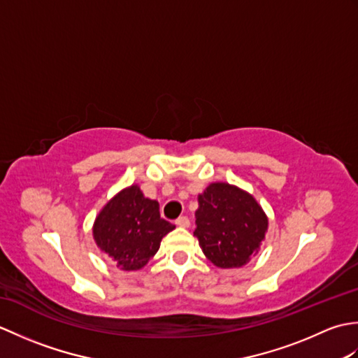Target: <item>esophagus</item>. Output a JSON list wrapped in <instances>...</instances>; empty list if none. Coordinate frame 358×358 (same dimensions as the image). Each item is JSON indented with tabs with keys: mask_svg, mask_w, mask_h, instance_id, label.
<instances>
[{
	"mask_svg": "<svg viewBox=\"0 0 358 358\" xmlns=\"http://www.w3.org/2000/svg\"><path fill=\"white\" fill-rule=\"evenodd\" d=\"M175 224L180 226V227H189V226H191V222H189L187 217H180L177 222H175Z\"/></svg>",
	"mask_w": 358,
	"mask_h": 358,
	"instance_id": "1",
	"label": "esophagus"
}]
</instances>
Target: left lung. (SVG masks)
<instances>
[{
  "label": "left lung",
  "instance_id": "obj_1",
  "mask_svg": "<svg viewBox=\"0 0 358 358\" xmlns=\"http://www.w3.org/2000/svg\"><path fill=\"white\" fill-rule=\"evenodd\" d=\"M195 231L203 254L217 268L245 266L260 250L269 220L252 194L215 181L199 194Z\"/></svg>",
  "mask_w": 358,
  "mask_h": 358
}]
</instances>
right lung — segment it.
<instances>
[{
	"label": "right lung",
	"mask_w": 358,
	"mask_h": 358,
	"mask_svg": "<svg viewBox=\"0 0 358 358\" xmlns=\"http://www.w3.org/2000/svg\"><path fill=\"white\" fill-rule=\"evenodd\" d=\"M175 226L159 217V204L144 196L138 185L121 189L104 204L92 226L100 252L121 271H140Z\"/></svg>",
	"instance_id": "add662e5"
}]
</instances>
